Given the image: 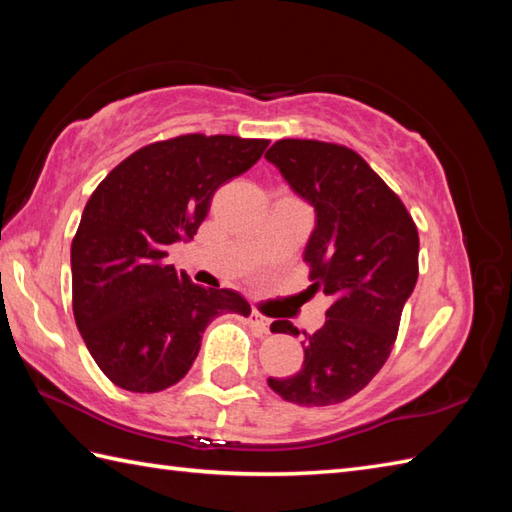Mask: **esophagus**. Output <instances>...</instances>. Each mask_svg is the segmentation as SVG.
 I'll list each match as a JSON object with an SVG mask.
<instances>
[{"mask_svg":"<svg viewBox=\"0 0 512 512\" xmlns=\"http://www.w3.org/2000/svg\"><path fill=\"white\" fill-rule=\"evenodd\" d=\"M248 321H250V325H253V328H255L259 334H268V332H270V319L264 317L262 312L253 310V312H250Z\"/></svg>","mask_w":512,"mask_h":512,"instance_id":"obj_1","label":"esophagus"}]
</instances>
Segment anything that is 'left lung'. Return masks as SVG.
<instances>
[{"label": "left lung", "instance_id": "8db88e82", "mask_svg": "<svg viewBox=\"0 0 512 512\" xmlns=\"http://www.w3.org/2000/svg\"><path fill=\"white\" fill-rule=\"evenodd\" d=\"M266 160L317 213L303 259L308 290L332 299L323 328L303 341L295 376L270 389L303 407H328L358 394L389 358L400 314L418 281V228L405 204L367 162L343 145L284 138ZM273 332L299 334L290 321Z\"/></svg>", "mask_w": 512, "mask_h": 512}]
</instances>
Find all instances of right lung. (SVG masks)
Masks as SVG:
<instances>
[{
  "mask_svg": "<svg viewBox=\"0 0 512 512\" xmlns=\"http://www.w3.org/2000/svg\"><path fill=\"white\" fill-rule=\"evenodd\" d=\"M268 140L187 134L134 151L85 204L72 239V310L114 385L154 394L187 376L215 317H248L228 288H202L165 262L198 233L224 182L262 158Z\"/></svg>",
  "mask_w": 512,
  "mask_h": 512,
  "instance_id": "obj_1",
  "label": "right lung"
}]
</instances>
